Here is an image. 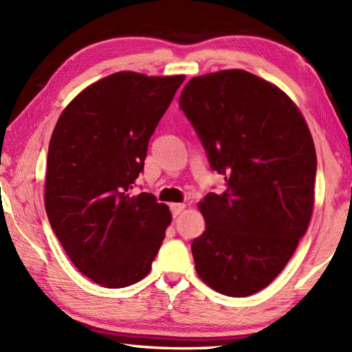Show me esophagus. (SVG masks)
<instances>
[{
	"instance_id": "esophagus-1",
	"label": "esophagus",
	"mask_w": 352,
	"mask_h": 352,
	"mask_svg": "<svg viewBox=\"0 0 352 352\" xmlns=\"http://www.w3.org/2000/svg\"><path fill=\"white\" fill-rule=\"evenodd\" d=\"M184 208H186V204H183V203H180V204H170V212H172V216H174V218H175V216H178V214H180L183 210H184Z\"/></svg>"
}]
</instances>
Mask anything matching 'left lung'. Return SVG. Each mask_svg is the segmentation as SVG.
I'll list each match as a JSON object with an SVG mask.
<instances>
[{"label": "left lung", "instance_id": "left-lung-1", "mask_svg": "<svg viewBox=\"0 0 352 352\" xmlns=\"http://www.w3.org/2000/svg\"><path fill=\"white\" fill-rule=\"evenodd\" d=\"M180 107L226 190L198 203L206 231L192 243L201 280L227 296L272 283L309 228L316 149L296 104L243 69L193 77Z\"/></svg>", "mask_w": 352, "mask_h": 352}]
</instances>
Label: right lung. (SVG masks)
I'll use <instances>...</instances> for the list:
<instances>
[{"label": "right lung", "instance_id": "obj_1", "mask_svg": "<svg viewBox=\"0 0 352 352\" xmlns=\"http://www.w3.org/2000/svg\"><path fill=\"white\" fill-rule=\"evenodd\" d=\"M184 76L122 71L83 89L62 111L48 148L45 208L78 271L109 289L151 271L172 221L153 193L133 195L148 142Z\"/></svg>", "mask_w": 352, "mask_h": 352}]
</instances>
